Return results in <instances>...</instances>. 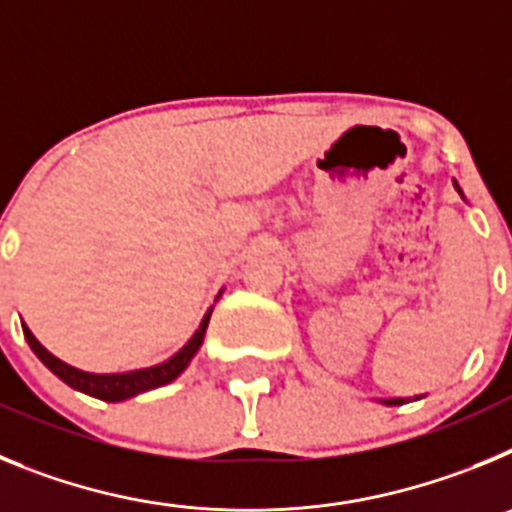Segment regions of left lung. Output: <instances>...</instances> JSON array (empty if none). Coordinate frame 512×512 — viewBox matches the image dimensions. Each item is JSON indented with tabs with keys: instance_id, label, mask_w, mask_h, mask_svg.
Returning <instances> with one entry per match:
<instances>
[{
	"instance_id": "left-lung-1",
	"label": "left lung",
	"mask_w": 512,
	"mask_h": 512,
	"mask_svg": "<svg viewBox=\"0 0 512 512\" xmlns=\"http://www.w3.org/2000/svg\"><path fill=\"white\" fill-rule=\"evenodd\" d=\"M454 187H456V192H459L461 197H464V192H461V189H459V184L454 182ZM420 397H423V395H420ZM420 397L415 395V400H420ZM379 402H382V405H402V402H410V397H408V400H405V397H390V400H379Z\"/></svg>"
}]
</instances>
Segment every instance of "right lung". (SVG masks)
Returning <instances> with one entry per match:
<instances>
[{"mask_svg":"<svg viewBox=\"0 0 512 512\" xmlns=\"http://www.w3.org/2000/svg\"><path fill=\"white\" fill-rule=\"evenodd\" d=\"M220 295H223V289H220ZM210 315H212V307L205 312V318H202L200 328L194 330V336L189 338V341L184 343L174 356H171V359L161 361V364L156 366H146V369H133V372H117V374H94V372H84V369H76V366L66 364V361H61L58 356H53L51 351H48V348L33 336V330L27 328V325H22V333H25V341L30 343L35 356H38V359L43 361V364L48 366V369H51L61 382H66L69 387H74V390L84 392V395L97 397V400L122 402L174 382V379L187 369L189 361L194 359V354L200 351L202 341H205V330H207V323H210Z\"/></svg>","mask_w":512,"mask_h":512,"instance_id":"obj_1","label":"right lung"}]
</instances>
